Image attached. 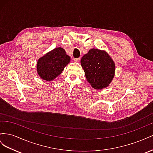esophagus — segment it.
Here are the masks:
<instances>
[{"label": "esophagus", "mask_w": 153, "mask_h": 153, "mask_svg": "<svg viewBox=\"0 0 153 153\" xmlns=\"http://www.w3.org/2000/svg\"><path fill=\"white\" fill-rule=\"evenodd\" d=\"M74 62H79L80 61V58H74Z\"/></svg>", "instance_id": "esophagus-1"}]
</instances>
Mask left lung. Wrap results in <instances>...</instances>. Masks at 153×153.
Masks as SVG:
<instances>
[{
	"label": "left lung",
	"mask_w": 153,
	"mask_h": 153,
	"mask_svg": "<svg viewBox=\"0 0 153 153\" xmlns=\"http://www.w3.org/2000/svg\"><path fill=\"white\" fill-rule=\"evenodd\" d=\"M81 65L87 81L96 90L106 88L115 76V65L104 51L90 49L82 56Z\"/></svg>",
	"instance_id": "8db88e82"
}]
</instances>
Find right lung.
I'll list each match as a JSON object with an SVG mask.
<instances>
[{"instance_id": "1", "label": "right lung", "mask_w": 153, "mask_h": 153, "mask_svg": "<svg viewBox=\"0 0 153 153\" xmlns=\"http://www.w3.org/2000/svg\"><path fill=\"white\" fill-rule=\"evenodd\" d=\"M71 61L65 49L62 47L55 48L38 59L36 65L38 74L41 79L51 81L55 79Z\"/></svg>"}]
</instances>
